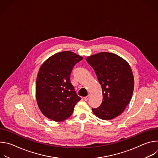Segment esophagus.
Here are the masks:
<instances>
[{
  "instance_id": "1",
  "label": "esophagus",
  "mask_w": 158,
  "mask_h": 158,
  "mask_svg": "<svg viewBox=\"0 0 158 158\" xmlns=\"http://www.w3.org/2000/svg\"><path fill=\"white\" fill-rule=\"evenodd\" d=\"M89 98H90V95H88L87 96H86V97H84V100L85 101H88V100H89Z\"/></svg>"
}]
</instances>
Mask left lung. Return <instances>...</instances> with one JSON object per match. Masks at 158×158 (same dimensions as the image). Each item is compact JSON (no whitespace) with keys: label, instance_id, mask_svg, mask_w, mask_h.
I'll use <instances>...</instances> for the list:
<instances>
[{"label":"left lung","instance_id":"left-lung-1","mask_svg":"<svg viewBox=\"0 0 158 158\" xmlns=\"http://www.w3.org/2000/svg\"><path fill=\"white\" fill-rule=\"evenodd\" d=\"M86 60L96 73L103 96L101 105L92 109L93 113L103 120L118 117L132 96L134 80L129 64L121 57L106 52L89 56Z\"/></svg>","mask_w":158,"mask_h":158}]
</instances>
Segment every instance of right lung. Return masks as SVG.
Returning a JSON list of instances; mask_svg holds the SVG:
<instances>
[{
  "instance_id": "add662e5",
  "label": "right lung",
  "mask_w": 158,
  "mask_h": 158,
  "mask_svg": "<svg viewBox=\"0 0 158 158\" xmlns=\"http://www.w3.org/2000/svg\"><path fill=\"white\" fill-rule=\"evenodd\" d=\"M83 57L67 51L56 53L41 65L35 84V98L42 113L60 122L71 116L81 100L70 81L76 64Z\"/></svg>"
}]
</instances>
